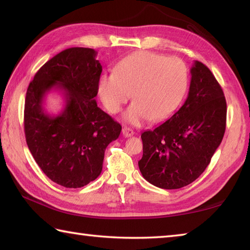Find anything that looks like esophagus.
Returning <instances> with one entry per match:
<instances>
[{
	"mask_svg": "<svg viewBox=\"0 0 250 250\" xmlns=\"http://www.w3.org/2000/svg\"><path fill=\"white\" fill-rule=\"evenodd\" d=\"M134 133H135V132H134L133 130H132V129L128 128V126H125V128L122 129V134H124V136H125V137L133 136Z\"/></svg>",
	"mask_w": 250,
	"mask_h": 250,
	"instance_id": "esophagus-1",
	"label": "esophagus"
}]
</instances>
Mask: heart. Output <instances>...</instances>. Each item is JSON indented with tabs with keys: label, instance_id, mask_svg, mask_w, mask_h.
I'll use <instances>...</instances> for the list:
<instances>
[{
	"label": "heart",
	"instance_id": "1",
	"mask_svg": "<svg viewBox=\"0 0 250 250\" xmlns=\"http://www.w3.org/2000/svg\"><path fill=\"white\" fill-rule=\"evenodd\" d=\"M188 83V71L178 58L137 51L125 58L115 72L104 74L99 93L108 111L119 113L133 92L134 102L124 118L132 125L148 119H166L182 101Z\"/></svg>",
	"mask_w": 250,
	"mask_h": 250
}]
</instances>
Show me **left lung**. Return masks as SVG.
Here are the masks:
<instances>
[{
	"instance_id": "obj_1",
	"label": "left lung",
	"mask_w": 250,
	"mask_h": 250,
	"mask_svg": "<svg viewBox=\"0 0 250 250\" xmlns=\"http://www.w3.org/2000/svg\"><path fill=\"white\" fill-rule=\"evenodd\" d=\"M187 100L171 118L143 132L140 171L162 189H179L205 171L225 135L227 102L213 73L195 61Z\"/></svg>"
}]
</instances>
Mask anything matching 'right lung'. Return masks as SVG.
<instances>
[{"label": "right lung", "mask_w": 250, "mask_h": 250, "mask_svg": "<svg viewBox=\"0 0 250 250\" xmlns=\"http://www.w3.org/2000/svg\"><path fill=\"white\" fill-rule=\"evenodd\" d=\"M95 57L91 48L63 50L37 71L26 90V144L46 176L65 188L83 187L99 176L106 147L121 132V125L94 99L102 73ZM51 88L65 95V108L58 115L43 108Z\"/></svg>", "instance_id": "add662e5"}]
</instances>
